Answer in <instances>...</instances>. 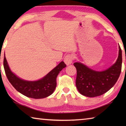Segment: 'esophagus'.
<instances>
[{
	"mask_svg": "<svg viewBox=\"0 0 126 126\" xmlns=\"http://www.w3.org/2000/svg\"><path fill=\"white\" fill-rule=\"evenodd\" d=\"M73 60V56L72 54H68L64 57V62L67 65H69L70 64L72 63V61Z\"/></svg>",
	"mask_w": 126,
	"mask_h": 126,
	"instance_id": "34e87169",
	"label": "esophagus"
}]
</instances>
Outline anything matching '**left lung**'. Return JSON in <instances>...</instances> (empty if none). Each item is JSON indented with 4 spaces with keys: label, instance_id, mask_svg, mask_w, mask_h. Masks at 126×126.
<instances>
[{
    "label": "left lung",
    "instance_id": "8db88e82",
    "mask_svg": "<svg viewBox=\"0 0 126 126\" xmlns=\"http://www.w3.org/2000/svg\"><path fill=\"white\" fill-rule=\"evenodd\" d=\"M122 50L119 47L118 59L108 69L97 72L83 64L76 62L73 64L77 69L76 87L81 94L94 97L103 94L116 84L122 69Z\"/></svg>",
    "mask_w": 126,
    "mask_h": 126
}]
</instances>
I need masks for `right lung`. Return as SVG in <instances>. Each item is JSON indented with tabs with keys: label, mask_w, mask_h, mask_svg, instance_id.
<instances>
[{
	"label": "right lung",
	"mask_w": 126,
	"mask_h": 126,
	"mask_svg": "<svg viewBox=\"0 0 126 126\" xmlns=\"http://www.w3.org/2000/svg\"><path fill=\"white\" fill-rule=\"evenodd\" d=\"M4 68L8 79L14 88L25 96L34 99L47 97L52 94L57 86L56 78L66 64L61 62L44 78L37 81H27L18 78L12 73L8 66L5 57L4 58Z\"/></svg>",
	"instance_id": "right-lung-1"
}]
</instances>
